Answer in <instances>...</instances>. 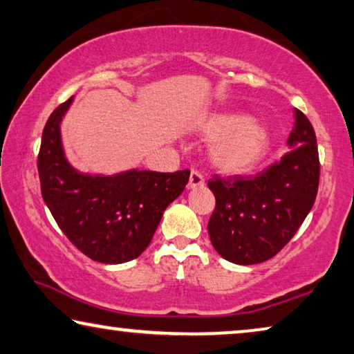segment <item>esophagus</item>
Segmentation results:
<instances>
[{"mask_svg": "<svg viewBox=\"0 0 354 354\" xmlns=\"http://www.w3.org/2000/svg\"><path fill=\"white\" fill-rule=\"evenodd\" d=\"M205 184V179H203V175L197 170H192L191 171V176H189V184L187 187L189 189H195V187H200L203 186Z\"/></svg>", "mask_w": 354, "mask_h": 354, "instance_id": "esophagus-1", "label": "esophagus"}]
</instances>
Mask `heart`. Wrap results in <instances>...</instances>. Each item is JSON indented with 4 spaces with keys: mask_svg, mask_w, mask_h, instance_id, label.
Returning <instances> with one entry per match:
<instances>
[{
    "mask_svg": "<svg viewBox=\"0 0 354 354\" xmlns=\"http://www.w3.org/2000/svg\"><path fill=\"white\" fill-rule=\"evenodd\" d=\"M200 130L211 146V163L224 173H246L259 165L270 147V131L259 120L235 111L216 113L202 120Z\"/></svg>",
    "mask_w": 354,
    "mask_h": 354,
    "instance_id": "obj_1",
    "label": "heart"
}]
</instances>
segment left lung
I'll return each instance as SVG.
<instances>
[{
    "label": "left lung",
    "instance_id": "left-lung-1",
    "mask_svg": "<svg viewBox=\"0 0 354 354\" xmlns=\"http://www.w3.org/2000/svg\"><path fill=\"white\" fill-rule=\"evenodd\" d=\"M286 154L256 176L213 175L216 207L208 221L214 250L224 259L252 266L277 256L312 209L319 184L313 125L295 109Z\"/></svg>",
    "mask_w": 354,
    "mask_h": 354
}]
</instances>
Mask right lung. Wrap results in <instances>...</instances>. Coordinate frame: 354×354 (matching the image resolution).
I'll list each match as a JSON object with an SVG mask.
<instances>
[{"label": "right lung", "mask_w": 354, "mask_h": 354, "mask_svg": "<svg viewBox=\"0 0 354 354\" xmlns=\"http://www.w3.org/2000/svg\"><path fill=\"white\" fill-rule=\"evenodd\" d=\"M73 97L47 119L38 154L42 198L63 234L92 261L122 263L149 246L162 214L181 195L189 170L82 175L63 154L60 120Z\"/></svg>", "instance_id": "1"}]
</instances>
